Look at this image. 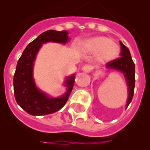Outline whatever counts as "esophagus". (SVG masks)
<instances>
[{"mask_svg": "<svg viewBox=\"0 0 150 150\" xmlns=\"http://www.w3.org/2000/svg\"><path fill=\"white\" fill-rule=\"evenodd\" d=\"M82 69L85 72H89L91 71V66L88 65V64H86V65L83 67Z\"/></svg>", "mask_w": 150, "mask_h": 150, "instance_id": "esophagus-1", "label": "esophagus"}]
</instances>
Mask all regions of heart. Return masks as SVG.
<instances>
[{
    "label": "heart",
    "mask_w": 150,
    "mask_h": 150,
    "mask_svg": "<svg viewBox=\"0 0 150 150\" xmlns=\"http://www.w3.org/2000/svg\"><path fill=\"white\" fill-rule=\"evenodd\" d=\"M86 49L91 52L99 51L96 59L99 62L112 61L119 52L118 46L105 37H96L91 39L86 43Z\"/></svg>",
    "instance_id": "b5f03b06"
}]
</instances>
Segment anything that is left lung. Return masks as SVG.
Instances as JSON below:
<instances>
[{
	"mask_svg": "<svg viewBox=\"0 0 150 150\" xmlns=\"http://www.w3.org/2000/svg\"><path fill=\"white\" fill-rule=\"evenodd\" d=\"M121 51L120 57L110 61L106 64V67L121 71L126 79L128 89V98L126 108L132 101L135 87V64L133 62L129 49L121 41H120Z\"/></svg>",
	"mask_w": 150,
	"mask_h": 150,
	"instance_id": "obj_1",
	"label": "left lung"
}]
</instances>
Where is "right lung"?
I'll return each instance as SVG.
<instances>
[{
  "instance_id": "add662e5",
  "label": "right lung",
  "mask_w": 150,
  "mask_h": 150,
  "mask_svg": "<svg viewBox=\"0 0 150 150\" xmlns=\"http://www.w3.org/2000/svg\"><path fill=\"white\" fill-rule=\"evenodd\" d=\"M69 40L68 32L47 30L29 43L16 64L13 75V91L17 104L32 115L52 114L62 108L67 102L75 83V75L65 81L67 90L61 97L51 98L36 87L33 79V64L39 49L48 42L66 43Z\"/></svg>"
}]
</instances>
